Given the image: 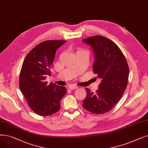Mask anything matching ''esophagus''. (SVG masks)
<instances>
[{"label":"esophagus","mask_w":148,"mask_h":148,"mask_svg":"<svg viewBox=\"0 0 148 148\" xmlns=\"http://www.w3.org/2000/svg\"><path fill=\"white\" fill-rule=\"evenodd\" d=\"M77 88H78V87L77 86H74V85H70V86H69V89L70 90H74L75 89H77Z\"/></svg>","instance_id":"esophagus-1"}]
</instances>
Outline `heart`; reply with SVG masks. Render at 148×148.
<instances>
[{
	"label": "heart",
	"instance_id": "1",
	"mask_svg": "<svg viewBox=\"0 0 148 148\" xmlns=\"http://www.w3.org/2000/svg\"><path fill=\"white\" fill-rule=\"evenodd\" d=\"M78 51H79V52H85V51L84 50H83V49H79Z\"/></svg>",
	"mask_w": 148,
	"mask_h": 148
}]
</instances>
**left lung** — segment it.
Instances as JSON below:
<instances>
[{"label":"left lung","instance_id":"left-lung-1","mask_svg":"<svg viewBox=\"0 0 148 148\" xmlns=\"http://www.w3.org/2000/svg\"><path fill=\"white\" fill-rule=\"evenodd\" d=\"M82 40L93 49V71L101 80L95 93L86 88L83 107L91 113L102 114L110 111L125 92L129 67L123 53L112 40L99 35Z\"/></svg>","mask_w":148,"mask_h":148}]
</instances>
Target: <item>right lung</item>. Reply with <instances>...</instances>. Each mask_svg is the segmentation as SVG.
<instances>
[{
	"instance_id": "obj_1",
	"label": "right lung",
	"mask_w": 148,
	"mask_h": 148,
	"mask_svg": "<svg viewBox=\"0 0 148 148\" xmlns=\"http://www.w3.org/2000/svg\"><path fill=\"white\" fill-rule=\"evenodd\" d=\"M65 40H47L31 49L23 62L19 77V87L28 104L34 112L48 116L58 112L60 100L66 93L64 86L45 82L51 75L56 50Z\"/></svg>"
}]
</instances>
